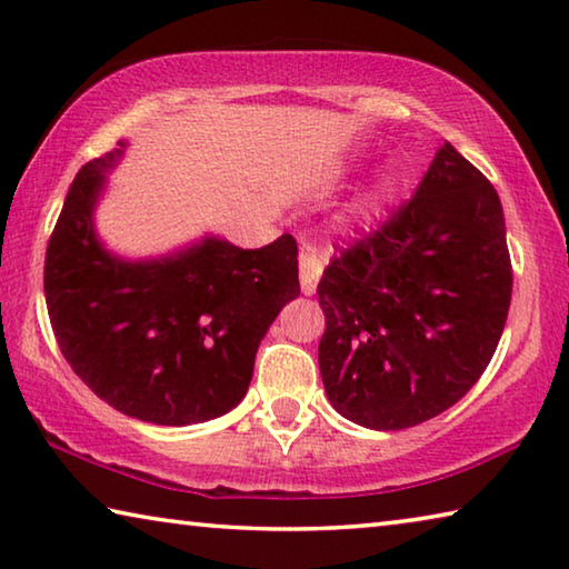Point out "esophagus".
<instances>
[{
	"label": "esophagus",
	"mask_w": 569,
	"mask_h": 569,
	"mask_svg": "<svg viewBox=\"0 0 569 569\" xmlns=\"http://www.w3.org/2000/svg\"><path fill=\"white\" fill-rule=\"evenodd\" d=\"M321 261L316 258L313 250H303L301 253V291L306 296H313L316 293V286H319V278H321Z\"/></svg>",
	"instance_id": "esophagus-1"
}]
</instances>
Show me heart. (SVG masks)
Listing matches in <instances>:
<instances>
[{"label": "heart", "mask_w": 569, "mask_h": 569, "mask_svg": "<svg viewBox=\"0 0 569 569\" xmlns=\"http://www.w3.org/2000/svg\"><path fill=\"white\" fill-rule=\"evenodd\" d=\"M401 190V178L393 168H383L377 178L371 180V186L361 190V196L353 200L349 208V223L371 228L373 223L387 216L393 200H397Z\"/></svg>", "instance_id": "heart-1"}]
</instances>
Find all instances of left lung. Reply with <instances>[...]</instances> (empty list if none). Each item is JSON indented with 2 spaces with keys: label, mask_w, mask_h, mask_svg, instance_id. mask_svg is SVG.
<instances>
[{
  "label": "left lung",
  "mask_w": 569,
  "mask_h": 569,
  "mask_svg": "<svg viewBox=\"0 0 569 569\" xmlns=\"http://www.w3.org/2000/svg\"><path fill=\"white\" fill-rule=\"evenodd\" d=\"M319 366L331 407L399 431L465 397L502 339L512 263L489 180L445 142L417 192L323 271Z\"/></svg>",
  "instance_id": "8db88e82"
}]
</instances>
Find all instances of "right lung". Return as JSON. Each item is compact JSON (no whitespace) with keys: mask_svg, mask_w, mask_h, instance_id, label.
<instances>
[{"mask_svg":"<svg viewBox=\"0 0 569 569\" xmlns=\"http://www.w3.org/2000/svg\"><path fill=\"white\" fill-rule=\"evenodd\" d=\"M128 142L77 172L44 258L54 339L72 371L124 417L188 427L238 407L256 351L301 293L291 236L246 250L218 236L158 258H122L94 230Z\"/></svg>","mask_w":569,"mask_h":569,"instance_id":"right-lung-1","label":"right lung"}]
</instances>
